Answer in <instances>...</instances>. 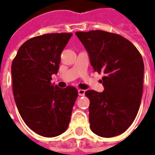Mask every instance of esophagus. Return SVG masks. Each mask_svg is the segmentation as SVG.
<instances>
[{"mask_svg": "<svg viewBox=\"0 0 155 155\" xmlns=\"http://www.w3.org/2000/svg\"><path fill=\"white\" fill-rule=\"evenodd\" d=\"M78 93H79V96H80V97H84V96L85 91L83 89H79L78 90Z\"/></svg>", "mask_w": 155, "mask_h": 155, "instance_id": "obj_1", "label": "esophagus"}]
</instances>
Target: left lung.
I'll return each instance as SVG.
<instances>
[{"label":"left lung","instance_id":"8db88e82","mask_svg":"<svg viewBox=\"0 0 155 155\" xmlns=\"http://www.w3.org/2000/svg\"><path fill=\"white\" fill-rule=\"evenodd\" d=\"M94 71L103 72L102 92H85L90 101L89 122L94 134L103 137L121 134L134 122L143 90L144 63L129 40L103 30L76 32Z\"/></svg>","mask_w":155,"mask_h":155}]
</instances>
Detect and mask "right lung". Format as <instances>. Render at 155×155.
Instances as JSON below:
<instances>
[{
	"mask_svg": "<svg viewBox=\"0 0 155 155\" xmlns=\"http://www.w3.org/2000/svg\"><path fill=\"white\" fill-rule=\"evenodd\" d=\"M72 36L71 33L34 37L18 49L12 63L14 101L28 127L42 137H56L65 132L78 91L59 88L51 83L57 74L61 53Z\"/></svg>",
	"mask_w": 155,
	"mask_h": 155,
	"instance_id": "right-lung-1",
	"label": "right lung"
}]
</instances>
